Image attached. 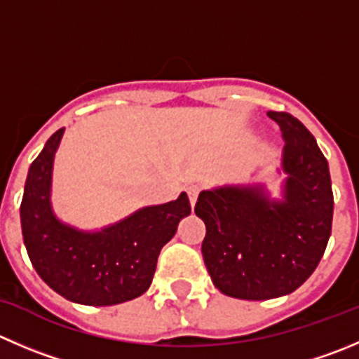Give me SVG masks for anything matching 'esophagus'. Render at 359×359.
I'll return each mask as SVG.
<instances>
[{"label":"esophagus","mask_w":359,"mask_h":359,"mask_svg":"<svg viewBox=\"0 0 359 359\" xmlns=\"http://www.w3.org/2000/svg\"><path fill=\"white\" fill-rule=\"evenodd\" d=\"M187 194H189L191 207H194V203H196V200H198V194H200V187L189 186V187H187Z\"/></svg>","instance_id":"1"}]
</instances>
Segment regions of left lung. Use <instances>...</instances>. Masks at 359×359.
Instances as JSON below:
<instances>
[{
    "label": "left lung",
    "instance_id": "left-lung-1",
    "mask_svg": "<svg viewBox=\"0 0 359 359\" xmlns=\"http://www.w3.org/2000/svg\"><path fill=\"white\" fill-rule=\"evenodd\" d=\"M284 138L283 200L263 186L201 191L203 254L214 286L240 300H270L302 286L332 235L333 193L328 161L311 131L291 114L268 112Z\"/></svg>",
    "mask_w": 359,
    "mask_h": 359
}]
</instances>
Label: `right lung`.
<instances>
[{"label":"right lung","mask_w":359,"mask_h":359,"mask_svg":"<svg viewBox=\"0 0 359 359\" xmlns=\"http://www.w3.org/2000/svg\"><path fill=\"white\" fill-rule=\"evenodd\" d=\"M65 128L55 131L31 163L20 203L24 245L38 276L66 300L117 305L144 294L163 245L191 214L186 193L175 201L140 208L102 231L65 224L50 207L52 163Z\"/></svg>","instance_id":"1"}]
</instances>
